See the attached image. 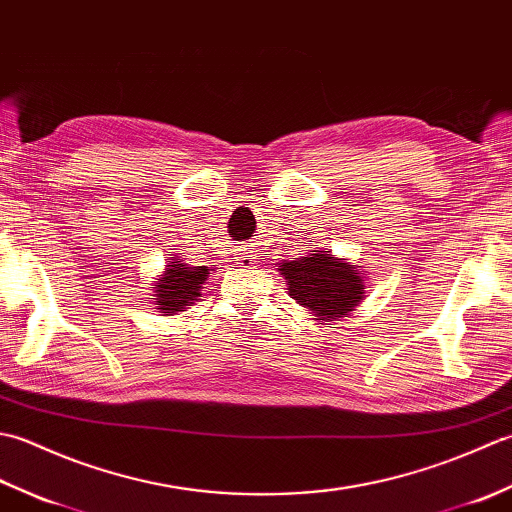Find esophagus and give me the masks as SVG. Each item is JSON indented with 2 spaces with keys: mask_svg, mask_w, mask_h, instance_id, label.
Returning a JSON list of instances; mask_svg holds the SVG:
<instances>
[{
  "mask_svg": "<svg viewBox=\"0 0 512 512\" xmlns=\"http://www.w3.org/2000/svg\"><path fill=\"white\" fill-rule=\"evenodd\" d=\"M250 262H253V257H250V255H244V264H250Z\"/></svg>",
  "mask_w": 512,
  "mask_h": 512,
  "instance_id": "1",
  "label": "esophagus"
}]
</instances>
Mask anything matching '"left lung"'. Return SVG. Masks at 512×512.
Returning a JSON list of instances; mask_svg holds the SVG:
<instances>
[{
	"instance_id": "8db88e82",
	"label": "left lung",
	"mask_w": 512,
	"mask_h": 512,
	"mask_svg": "<svg viewBox=\"0 0 512 512\" xmlns=\"http://www.w3.org/2000/svg\"><path fill=\"white\" fill-rule=\"evenodd\" d=\"M279 273L288 281V295L317 321L341 319L365 297L363 268L334 257L332 250H310L306 257L281 262Z\"/></svg>"
}]
</instances>
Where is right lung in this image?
Returning a JSON list of instances; mask_svg holds the SVG:
<instances>
[{"label": "right lung", "mask_w": 512, "mask_h": 512, "mask_svg": "<svg viewBox=\"0 0 512 512\" xmlns=\"http://www.w3.org/2000/svg\"><path fill=\"white\" fill-rule=\"evenodd\" d=\"M206 277H209V266H191L184 264V259L173 257L154 290L156 310L162 312V317L184 312L187 306L198 301Z\"/></svg>", "instance_id": "add662e5"}]
</instances>
